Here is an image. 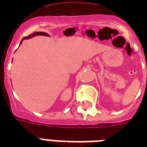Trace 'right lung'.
<instances>
[{"instance_id": "obj_1", "label": "right lung", "mask_w": 147, "mask_h": 147, "mask_svg": "<svg viewBox=\"0 0 147 147\" xmlns=\"http://www.w3.org/2000/svg\"><path fill=\"white\" fill-rule=\"evenodd\" d=\"M49 36V35L48 33H45V32H35V33H32L30 35H29L28 36H25L24 38H23V40H21V42L20 43V45H21L22 42H23V40H26V39H30V38H32L33 36Z\"/></svg>"}]
</instances>
